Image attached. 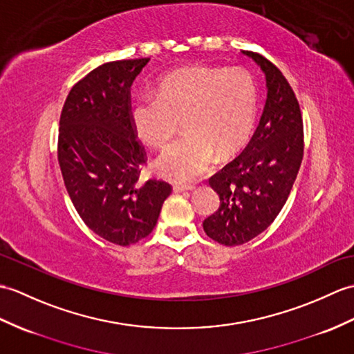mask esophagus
<instances>
[{
  "mask_svg": "<svg viewBox=\"0 0 354 354\" xmlns=\"http://www.w3.org/2000/svg\"><path fill=\"white\" fill-rule=\"evenodd\" d=\"M193 190H194L193 185H184V184H175L174 185L175 193H184V192H193Z\"/></svg>",
  "mask_w": 354,
  "mask_h": 354,
  "instance_id": "34e87169",
  "label": "esophagus"
}]
</instances>
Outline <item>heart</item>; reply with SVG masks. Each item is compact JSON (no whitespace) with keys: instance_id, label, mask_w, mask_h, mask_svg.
I'll return each mask as SVG.
<instances>
[{"instance_id":"heart-1","label":"heart","mask_w":354,"mask_h":354,"mask_svg":"<svg viewBox=\"0 0 354 354\" xmlns=\"http://www.w3.org/2000/svg\"><path fill=\"white\" fill-rule=\"evenodd\" d=\"M258 118V87L244 68L192 66L164 77L157 97H140L131 120L142 142L166 147L183 122L185 136L164 151L155 170L171 183L207 174L216 153L232 157L250 140Z\"/></svg>"}]
</instances>
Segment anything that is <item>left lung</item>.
<instances>
[{"label":"left lung","instance_id":"obj_1","mask_svg":"<svg viewBox=\"0 0 354 354\" xmlns=\"http://www.w3.org/2000/svg\"><path fill=\"white\" fill-rule=\"evenodd\" d=\"M266 73L267 101L249 145L209 178L220 207L203 231L225 245L250 241L273 223L288 199L303 160V119L290 83L264 55L244 51Z\"/></svg>","mask_w":354,"mask_h":354}]
</instances>
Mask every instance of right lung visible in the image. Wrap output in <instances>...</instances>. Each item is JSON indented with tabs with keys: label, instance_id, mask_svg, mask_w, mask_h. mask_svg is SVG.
I'll return each mask as SVG.
<instances>
[{
	"label": "right lung",
	"instance_id": "right-lung-1",
	"mask_svg": "<svg viewBox=\"0 0 354 354\" xmlns=\"http://www.w3.org/2000/svg\"><path fill=\"white\" fill-rule=\"evenodd\" d=\"M147 62L97 66L71 88L60 114L57 157L66 190L88 229L118 245L149 235L171 193L166 180L138 179L146 152L131 120V86Z\"/></svg>",
	"mask_w": 354,
	"mask_h": 354
}]
</instances>
